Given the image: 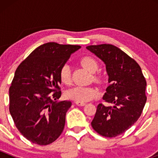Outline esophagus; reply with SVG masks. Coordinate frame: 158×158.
I'll list each match as a JSON object with an SVG mask.
<instances>
[{
	"label": "esophagus",
	"mask_w": 158,
	"mask_h": 158,
	"mask_svg": "<svg viewBox=\"0 0 158 158\" xmlns=\"http://www.w3.org/2000/svg\"><path fill=\"white\" fill-rule=\"evenodd\" d=\"M76 104L78 106H85V102H76Z\"/></svg>",
	"instance_id": "esophagus-1"
}]
</instances>
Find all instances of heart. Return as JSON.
<instances>
[{
    "instance_id": "1",
    "label": "heart",
    "mask_w": 158,
    "mask_h": 158,
    "mask_svg": "<svg viewBox=\"0 0 158 158\" xmlns=\"http://www.w3.org/2000/svg\"><path fill=\"white\" fill-rule=\"evenodd\" d=\"M80 63L85 69L89 70L90 73H95L98 69V63L94 58L91 56H84L80 60ZM60 79L63 83L69 85L72 82L71 69L68 64H64L60 69ZM93 79L98 81L100 79L98 76H94ZM99 92L96 88L93 86H76L66 92L67 98L75 100L76 102L90 101L94 99L98 95Z\"/></svg>"
}]
</instances>
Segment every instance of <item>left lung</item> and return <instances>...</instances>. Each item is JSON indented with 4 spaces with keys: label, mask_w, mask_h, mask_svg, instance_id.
I'll return each mask as SVG.
<instances>
[{
    "label": "left lung",
    "mask_w": 158,
    "mask_h": 158,
    "mask_svg": "<svg viewBox=\"0 0 158 158\" xmlns=\"http://www.w3.org/2000/svg\"><path fill=\"white\" fill-rule=\"evenodd\" d=\"M86 48L106 64L109 85L102 98L112 104H98L91 125L102 136H118L130 128L142 113L147 101L145 78L138 63L115 46L100 44Z\"/></svg>",
    "instance_id": "left-lung-1"
}]
</instances>
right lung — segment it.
<instances>
[{
	"instance_id": "obj_1",
	"label": "right lung",
	"mask_w": 158,
	"mask_h": 158,
	"mask_svg": "<svg viewBox=\"0 0 158 158\" xmlns=\"http://www.w3.org/2000/svg\"><path fill=\"white\" fill-rule=\"evenodd\" d=\"M50 42L36 48L17 68L9 89V111L24 138L47 145L63 132L70 101L61 96L60 69L80 48Z\"/></svg>"
}]
</instances>
